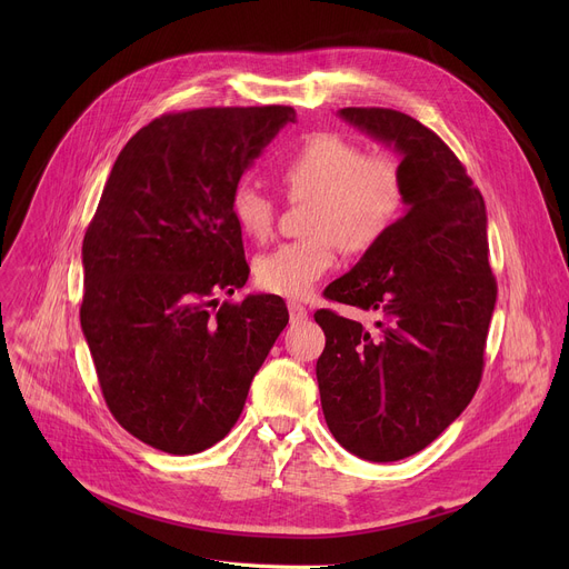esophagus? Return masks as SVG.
Here are the masks:
<instances>
[{"label": "esophagus", "instance_id": "1", "mask_svg": "<svg viewBox=\"0 0 569 569\" xmlns=\"http://www.w3.org/2000/svg\"><path fill=\"white\" fill-rule=\"evenodd\" d=\"M288 311H290V322L295 325V322H305L307 320V307L305 305H300V302H290L288 305Z\"/></svg>", "mask_w": 569, "mask_h": 569}]
</instances>
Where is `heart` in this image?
I'll list each match as a JSON object with an SVG mask.
<instances>
[{
	"label": "heart",
	"instance_id": "obj_1",
	"mask_svg": "<svg viewBox=\"0 0 569 569\" xmlns=\"http://www.w3.org/2000/svg\"><path fill=\"white\" fill-rule=\"evenodd\" d=\"M290 200H311L307 237L286 242L256 260L262 290L300 300L337 264L339 249H373L399 221L406 179L390 154H367L339 133H311L277 166ZM230 212L244 234L267 239L277 223V204L253 184H239Z\"/></svg>",
	"mask_w": 569,
	"mask_h": 569
}]
</instances>
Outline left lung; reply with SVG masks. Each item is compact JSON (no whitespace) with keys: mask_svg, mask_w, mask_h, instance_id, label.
<instances>
[{"mask_svg":"<svg viewBox=\"0 0 569 569\" xmlns=\"http://www.w3.org/2000/svg\"><path fill=\"white\" fill-rule=\"evenodd\" d=\"M352 127L401 154L406 214L327 300L376 311V330L316 311L325 350L316 376L325 422L355 457L417 455L480 387L496 307L487 207L463 163L431 129L390 108H343Z\"/></svg>","mask_w":569,"mask_h":569,"instance_id":"8db88e82","label":"left lung"}]
</instances>
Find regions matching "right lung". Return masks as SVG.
<instances>
[{"label": "right lung", "instance_id": "add662e5", "mask_svg": "<svg viewBox=\"0 0 569 569\" xmlns=\"http://www.w3.org/2000/svg\"><path fill=\"white\" fill-rule=\"evenodd\" d=\"M288 122L290 106L157 117L119 152L87 226L82 335L112 417L154 450L226 438L288 325L277 295L219 305L249 279L232 189Z\"/></svg>", "mask_w": 569, "mask_h": 569}]
</instances>
